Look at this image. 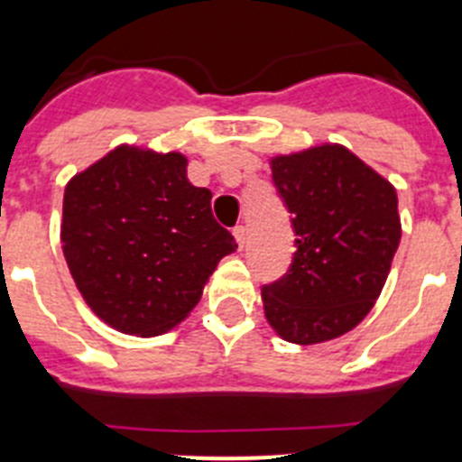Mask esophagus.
Returning <instances> with one entry per match:
<instances>
[{
    "mask_svg": "<svg viewBox=\"0 0 462 462\" xmlns=\"http://www.w3.org/2000/svg\"><path fill=\"white\" fill-rule=\"evenodd\" d=\"M234 236H236V243H238V247H240V250H243L245 243H247V228H245L243 224H240V226L234 228Z\"/></svg>",
    "mask_w": 462,
    "mask_h": 462,
    "instance_id": "1",
    "label": "esophagus"
}]
</instances>
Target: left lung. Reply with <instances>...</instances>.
Segmentation results:
<instances>
[{
	"instance_id": "obj_1",
	"label": "left lung",
	"mask_w": 462,
	"mask_h": 462,
	"mask_svg": "<svg viewBox=\"0 0 462 462\" xmlns=\"http://www.w3.org/2000/svg\"><path fill=\"white\" fill-rule=\"evenodd\" d=\"M277 194L291 212L296 252L263 284L266 319L293 345H317L361 324L389 277L400 243L398 194L342 145L271 159Z\"/></svg>"
}]
</instances>
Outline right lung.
I'll return each mask as SVG.
<instances>
[{"instance_id": "obj_1", "label": "right lung", "mask_w": 462, "mask_h": 462, "mask_svg": "<svg viewBox=\"0 0 462 462\" xmlns=\"http://www.w3.org/2000/svg\"><path fill=\"white\" fill-rule=\"evenodd\" d=\"M187 180L180 152L120 145L64 189L62 250L97 317L129 336H162L201 300L234 236Z\"/></svg>"}]
</instances>
